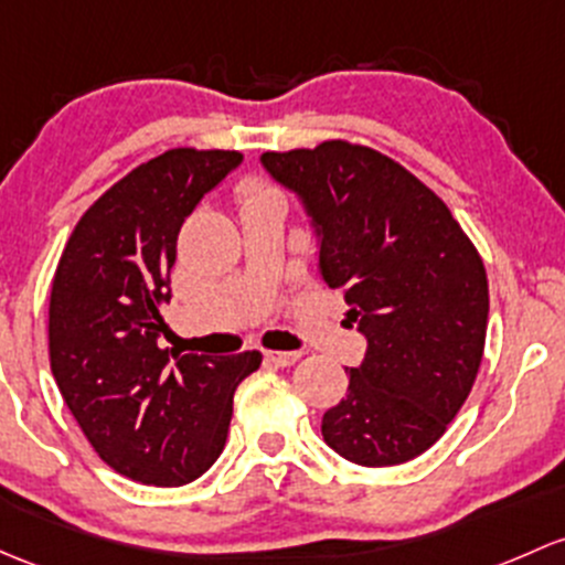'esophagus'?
Returning <instances> with one entry per match:
<instances>
[{
	"mask_svg": "<svg viewBox=\"0 0 565 565\" xmlns=\"http://www.w3.org/2000/svg\"><path fill=\"white\" fill-rule=\"evenodd\" d=\"M265 358L273 362V365H295V362L300 360V352H265Z\"/></svg>",
	"mask_w": 565,
	"mask_h": 565,
	"instance_id": "34e87169",
	"label": "esophagus"
}]
</instances>
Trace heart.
Segmentation results:
<instances>
[{"label": "heart", "mask_w": 565, "mask_h": 565, "mask_svg": "<svg viewBox=\"0 0 565 565\" xmlns=\"http://www.w3.org/2000/svg\"><path fill=\"white\" fill-rule=\"evenodd\" d=\"M263 198H270V192H267L265 186H259V183H246L243 186V200H263Z\"/></svg>", "instance_id": "obj_1"}]
</instances>
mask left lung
Here are the masks:
<instances>
[{
    "label": "left lung",
    "mask_w": 565,
    "mask_h": 565,
    "mask_svg": "<svg viewBox=\"0 0 565 565\" xmlns=\"http://www.w3.org/2000/svg\"><path fill=\"white\" fill-rule=\"evenodd\" d=\"M319 237V276L341 289L367 349L324 412L330 449L358 466L414 460L466 403L484 352L487 273L452 211L384 153L347 140L263 153Z\"/></svg>",
    "instance_id": "8db88e82"
}]
</instances>
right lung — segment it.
<instances>
[{
  "mask_svg": "<svg viewBox=\"0 0 565 565\" xmlns=\"http://www.w3.org/2000/svg\"><path fill=\"white\" fill-rule=\"evenodd\" d=\"M243 153L173 148L148 159L75 224L51 287L47 349L64 403L121 477L178 487L222 455L237 384L263 362L159 349L181 224Z\"/></svg>",
  "mask_w": 565,
  "mask_h": 565,
  "instance_id": "add662e5",
  "label": "right lung"
}]
</instances>
